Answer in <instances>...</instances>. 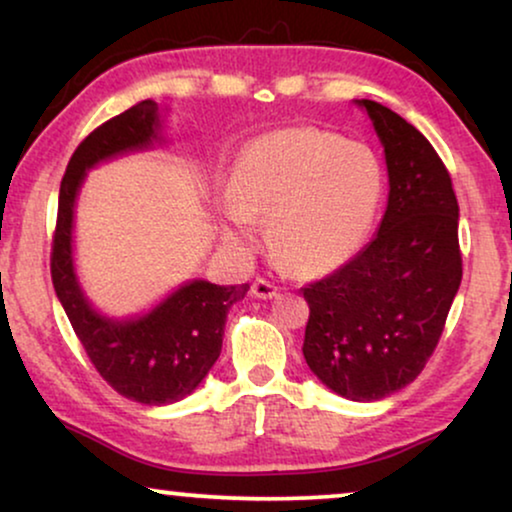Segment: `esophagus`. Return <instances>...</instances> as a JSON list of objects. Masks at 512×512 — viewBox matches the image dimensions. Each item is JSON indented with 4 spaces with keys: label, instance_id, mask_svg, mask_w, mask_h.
<instances>
[{
    "label": "esophagus",
    "instance_id": "esophagus-1",
    "mask_svg": "<svg viewBox=\"0 0 512 512\" xmlns=\"http://www.w3.org/2000/svg\"><path fill=\"white\" fill-rule=\"evenodd\" d=\"M250 295L257 299H274L278 295V288L274 283L264 281V278H257V281L250 285Z\"/></svg>",
    "mask_w": 512,
    "mask_h": 512
}]
</instances>
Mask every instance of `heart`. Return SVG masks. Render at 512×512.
I'll use <instances>...</instances> for the list:
<instances>
[{"mask_svg": "<svg viewBox=\"0 0 512 512\" xmlns=\"http://www.w3.org/2000/svg\"><path fill=\"white\" fill-rule=\"evenodd\" d=\"M384 175L363 142L318 128H281L238 154L229 196L220 203L224 241L248 250L257 217L285 267L325 274L358 250L381 199Z\"/></svg>", "mask_w": 512, "mask_h": 512, "instance_id": "1", "label": "heart"}]
</instances>
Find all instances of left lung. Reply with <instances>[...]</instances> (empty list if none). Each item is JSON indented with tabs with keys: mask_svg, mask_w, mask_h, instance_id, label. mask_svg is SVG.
Listing matches in <instances>:
<instances>
[{
	"mask_svg": "<svg viewBox=\"0 0 512 512\" xmlns=\"http://www.w3.org/2000/svg\"><path fill=\"white\" fill-rule=\"evenodd\" d=\"M353 102L384 147L386 213L351 262L302 290V353L330 391L374 403L412 384L438 346L461 285L459 203L417 128L379 102Z\"/></svg>",
	"mask_w": 512,
	"mask_h": 512,
	"instance_id": "obj_1",
	"label": "left lung"
}]
</instances>
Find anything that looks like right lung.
Here are the masks:
<instances>
[{"mask_svg": "<svg viewBox=\"0 0 512 512\" xmlns=\"http://www.w3.org/2000/svg\"><path fill=\"white\" fill-rule=\"evenodd\" d=\"M163 142V114L154 100L138 102L81 142L60 182L51 255L53 288L95 370L124 398L156 407L201 386L220 358L227 313L250 288L192 278L135 316H109L88 299L74 264V210L88 170Z\"/></svg>", "mask_w": 512, "mask_h": 512, "instance_id": "right-lung-1", "label": "right lung"}]
</instances>
